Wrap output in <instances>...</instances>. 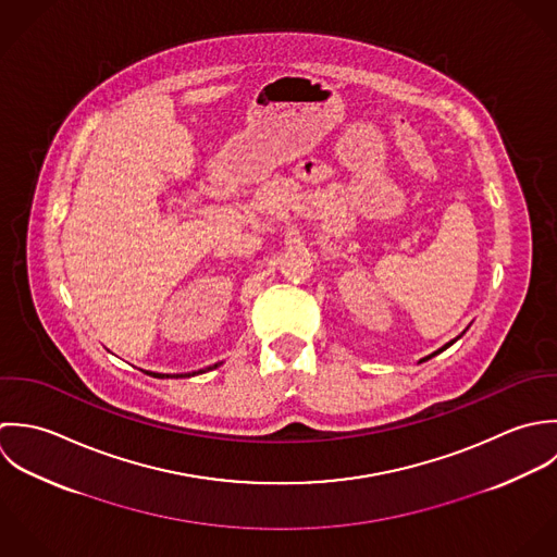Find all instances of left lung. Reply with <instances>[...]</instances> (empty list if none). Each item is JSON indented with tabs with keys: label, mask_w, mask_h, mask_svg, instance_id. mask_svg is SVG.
Segmentation results:
<instances>
[{
	"label": "left lung",
	"mask_w": 557,
	"mask_h": 557,
	"mask_svg": "<svg viewBox=\"0 0 557 557\" xmlns=\"http://www.w3.org/2000/svg\"><path fill=\"white\" fill-rule=\"evenodd\" d=\"M462 334H465V332H462ZM460 334V335H462ZM460 335H458V337H460ZM458 337H454V339H451V342H447V344H444V346H442V348H440V350H435V352H431V355H429V357H424V359H420V363H422V361H426V359H431V357H435V355H437V352H442V350H445V348H447V346H449V344H454V342H456V339H458Z\"/></svg>",
	"instance_id": "8db88e82"
}]
</instances>
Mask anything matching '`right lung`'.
<instances>
[{"label":"right lung","mask_w":557,"mask_h":557,"mask_svg":"<svg viewBox=\"0 0 557 557\" xmlns=\"http://www.w3.org/2000/svg\"><path fill=\"white\" fill-rule=\"evenodd\" d=\"M223 361H218V363H213V366H209V368H202V370H196V372H183V374H163V372H146V374H150V376H154V379H185V376H194V374H202V372H209V370H213V368H218V366H222Z\"/></svg>","instance_id":"1"}]
</instances>
